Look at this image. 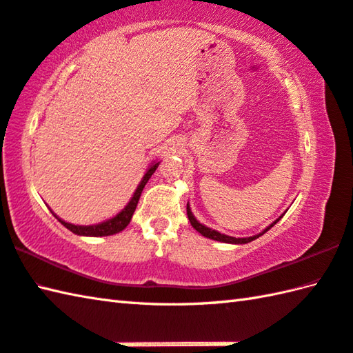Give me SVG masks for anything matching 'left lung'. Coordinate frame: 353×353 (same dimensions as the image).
Returning a JSON list of instances; mask_svg holds the SVG:
<instances>
[{"label":"left lung","mask_w":353,"mask_h":353,"mask_svg":"<svg viewBox=\"0 0 353 353\" xmlns=\"http://www.w3.org/2000/svg\"><path fill=\"white\" fill-rule=\"evenodd\" d=\"M284 215V214H283ZM283 215L280 216V218H276L274 223H272L270 225H268V228H265L263 232H259V234H256V235H254V236H248V238H235V236H229V235H224V234H219L218 230H214V229H210V228H208V225H204V224H201L198 221V219L194 216V214H192V210H190V205H189V203H188V216H189V221H190V224H192V228H194L196 232H199V234H201L203 236H205V238H210V239H215V241H221V243H229V244H245V243H250V241H254V239H256V238H259L261 235H264L265 232H268L270 228H274V225L280 221V219L283 218Z\"/></svg>","instance_id":"left-lung-1"}]
</instances>
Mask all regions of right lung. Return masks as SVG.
Instances as JSON below:
<instances>
[{
    "label": "right lung",
    "mask_w": 353,
    "mask_h": 353,
    "mask_svg": "<svg viewBox=\"0 0 353 353\" xmlns=\"http://www.w3.org/2000/svg\"><path fill=\"white\" fill-rule=\"evenodd\" d=\"M158 165H159V161L150 163L148 170H145L144 176L141 178V181H139L138 188L135 189L134 195H132L130 201L125 204L124 209L119 210L115 216L105 219V221H103V223L90 224V225H78V224L75 225L72 223H65L64 219L57 216L55 214H53V212H52V214L58 218V221L61 223L64 228H68L75 235H81V236H109V235H115V234H118V232L124 230L129 225L132 215H134V212L137 209V204L139 201V196H141V192L144 189V185H145V183L149 181V178L154 175V172L157 170Z\"/></svg>",
    "instance_id": "right-lung-1"
}]
</instances>
